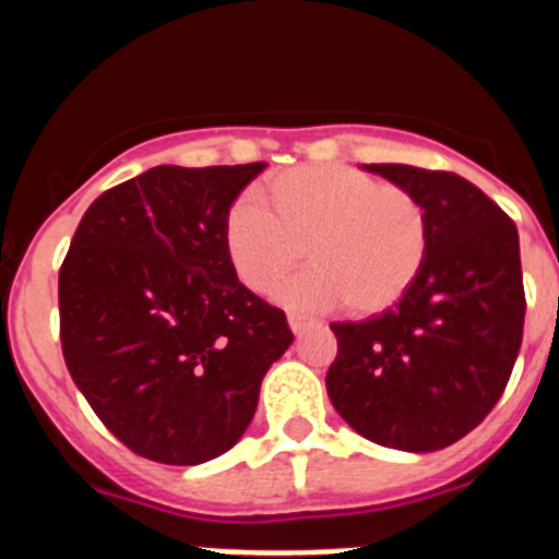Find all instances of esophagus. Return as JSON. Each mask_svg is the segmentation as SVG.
Masks as SVG:
<instances>
[{"label": "esophagus", "instance_id": "obj_1", "mask_svg": "<svg viewBox=\"0 0 559 559\" xmlns=\"http://www.w3.org/2000/svg\"><path fill=\"white\" fill-rule=\"evenodd\" d=\"M288 324H290V330H294V335H302L305 330L313 328V319H308V316H299V313H288Z\"/></svg>", "mask_w": 559, "mask_h": 559}]
</instances>
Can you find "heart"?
<instances>
[{
    "label": "heart",
    "mask_w": 559,
    "mask_h": 559,
    "mask_svg": "<svg viewBox=\"0 0 559 559\" xmlns=\"http://www.w3.org/2000/svg\"><path fill=\"white\" fill-rule=\"evenodd\" d=\"M428 246L431 221L414 192L344 165L276 173L263 201L243 195L224 221L226 260L254 294H274L308 249L313 269L280 294L299 310L392 308L417 283Z\"/></svg>",
    "instance_id": "b5f03b06"
}]
</instances>
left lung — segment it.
Returning a JSON list of instances; mask_svg holds the SVG:
<instances>
[{
    "label": "left lung",
    "mask_w": 559,
    "mask_h": 559,
    "mask_svg": "<svg viewBox=\"0 0 559 559\" xmlns=\"http://www.w3.org/2000/svg\"><path fill=\"white\" fill-rule=\"evenodd\" d=\"M364 170L423 201L431 246L417 283L394 308L330 324L338 338L330 403L369 442L442 451L492 412L515 367L526 313L518 229L456 173Z\"/></svg>",
    "instance_id": "8db88e82"
}]
</instances>
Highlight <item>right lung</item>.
I'll use <instances>...</instances> for the list:
<instances>
[{
    "instance_id": "add662e5",
    "label": "right lung",
    "mask_w": 559,
    "mask_h": 559,
    "mask_svg": "<svg viewBox=\"0 0 559 559\" xmlns=\"http://www.w3.org/2000/svg\"><path fill=\"white\" fill-rule=\"evenodd\" d=\"M263 170L151 167L103 192L72 237L58 274L63 360L103 426L151 462L229 451L294 341L224 251L226 212Z\"/></svg>"
}]
</instances>
